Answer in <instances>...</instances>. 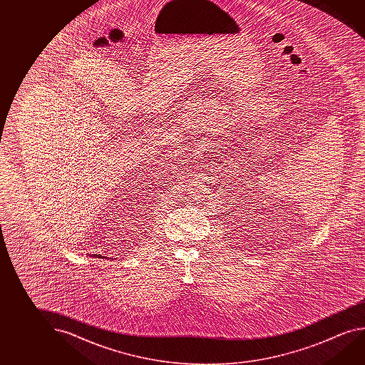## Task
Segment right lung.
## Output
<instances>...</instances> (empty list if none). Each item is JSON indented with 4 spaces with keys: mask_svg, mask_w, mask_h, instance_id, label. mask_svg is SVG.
<instances>
[{
    "mask_svg": "<svg viewBox=\"0 0 365 365\" xmlns=\"http://www.w3.org/2000/svg\"><path fill=\"white\" fill-rule=\"evenodd\" d=\"M96 257L102 258V256H99V255H96Z\"/></svg>",
    "mask_w": 365,
    "mask_h": 365,
    "instance_id": "right-lung-1",
    "label": "right lung"
}]
</instances>
